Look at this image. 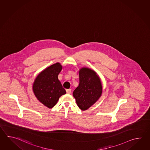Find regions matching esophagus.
Segmentation results:
<instances>
[{
    "label": "esophagus",
    "instance_id": "obj_1",
    "mask_svg": "<svg viewBox=\"0 0 150 150\" xmlns=\"http://www.w3.org/2000/svg\"><path fill=\"white\" fill-rule=\"evenodd\" d=\"M66 91H67V94H71V89H67L66 90Z\"/></svg>",
    "mask_w": 150,
    "mask_h": 150
}]
</instances>
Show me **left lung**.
Segmentation results:
<instances>
[{"label": "left lung", "instance_id": "8db88e82", "mask_svg": "<svg viewBox=\"0 0 150 150\" xmlns=\"http://www.w3.org/2000/svg\"><path fill=\"white\" fill-rule=\"evenodd\" d=\"M79 84L73 92L76 104L81 110H86L102 96V86L99 75L88 67L79 70Z\"/></svg>", "mask_w": 150, "mask_h": 150}]
</instances>
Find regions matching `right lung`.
Returning a JSON list of instances; mask_svg holds the SVG:
<instances>
[{"label": "right lung", "mask_w": 150, "mask_h": 150, "mask_svg": "<svg viewBox=\"0 0 150 150\" xmlns=\"http://www.w3.org/2000/svg\"><path fill=\"white\" fill-rule=\"evenodd\" d=\"M62 68L59 63L51 65L42 71L33 83V91L36 98L48 108H52L61 96L66 94L58 78Z\"/></svg>", "instance_id": "add662e5"}]
</instances>
